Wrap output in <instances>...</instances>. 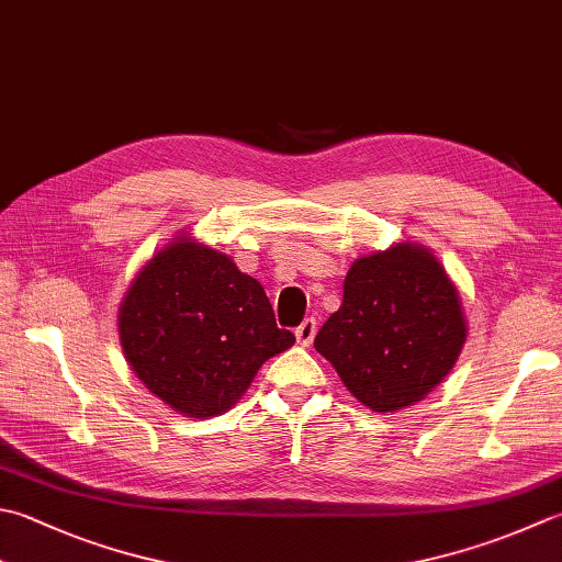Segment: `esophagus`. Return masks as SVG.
<instances>
[{
  "mask_svg": "<svg viewBox=\"0 0 562 562\" xmlns=\"http://www.w3.org/2000/svg\"><path fill=\"white\" fill-rule=\"evenodd\" d=\"M294 336H296V340H300L302 346H310L312 340H314V336H316V318L314 316L312 318H304V322L296 326Z\"/></svg>",
  "mask_w": 562,
  "mask_h": 562,
  "instance_id": "esophagus-1",
  "label": "esophagus"
}]
</instances>
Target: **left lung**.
Instances as JSON below:
<instances>
[{
  "instance_id": "8db88e82",
  "label": "left lung",
  "mask_w": 562,
  "mask_h": 562,
  "mask_svg": "<svg viewBox=\"0 0 562 562\" xmlns=\"http://www.w3.org/2000/svg\"><path fill=\"white\" fill-rule=\"evenodd\" d=\"M465 338L456 284L431 250L406 240L350 266L340 310L314 348L358 402L384 414L424 400L453 370Z\"/></svg>"
}]
</instances>
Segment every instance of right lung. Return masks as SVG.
I'll use <instances>...</instances> for the list:
<instances>
[{"label":"right lung","instance_id":"add662e5","mask_svg":"<svg viewBox=\"0 0 562 562\" xmlns=\"http://www.w3.org/2000/svg\"><path fill=\"white\" fill-rule=\"evenodd\" d=\"M119 338L138 380L192 419L231 409L262 362L294 344V334L274 324L262 284L187 234L131 282Z\"/></svg>","mask_w":562,"mask_h":562}]
</instances>
